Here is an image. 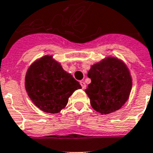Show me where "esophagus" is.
Here are the masks:
<instances>
[{"instance_id": "34e87169", "label": "esophagus", "mask_w": 153, "mask_h": 153, "mask_svg": "<svg viewBox=\"0 0 153 153\" xmlns=\"http://www.w3.org/2000/svg\"><path fill=\"white\" fill-rule=\"evenodd\" d=\"M80 84H81V86H82V88H83V89H85V88H86V83H84L83 81L80 82Z\"/></svg>"}]
</instances>
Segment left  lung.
<instances>
[{
  "label": "left lung",
  "instance_id": "8db88e82",
  "mask_svg": "<svg viewBox=\"0 0 153 153\" xmlns=\"http://www.w3.org/2000/svg\"><path fill=\"white\" fill-rule=\"evenodd\" d=\"M91 83L85 93L93 109L101 114L118 111L128 100L132 78L125 64L115 57H107L94 64L88 73Z\"/></svg>",
  "mask_w": 153,
  "mask_h": 153
}]
</instances>
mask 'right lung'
Returning <instances> with one entry per match:
<instances>
[{
    "label": "right lung",
    "mask_w": 153,
    "mask_h": 153,
    "mask_svg": "<svg viewBox=\"0 0 153 153\" xmlns=\"http://www.w3.org/2000/svg\"><path fill=\"white\" fill-rule=\"evenodd\" d=\"M25 88L35 106L44 112L56 114L65 107L69 97L82 87L51 56H45L28 68Z\"/></svg>",
    "instance_id": "right-lung-1"
}]
</instances>
